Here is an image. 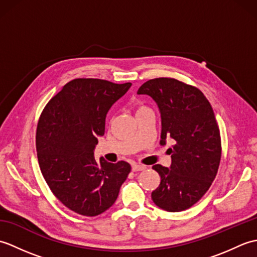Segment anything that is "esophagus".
Listing matches in <instances>:
<instances>
[{
	"label": "esophagus",
	"mask_w": 257,
	"mask_h": 257,
	"mask_svg": "<svg viewBox=\"0 0 257 257\" xmlns=\"http://www.w3.org/2000/svg\"><path fill=\"white\" fill-rule=\"evenodd\" d=\"M133 171H143L146 169V166H143V165H137V163H135V165H133Z\"/></svg>",
	"instance_id": "34e87169"
}]
</instances>
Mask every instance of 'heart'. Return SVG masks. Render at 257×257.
<instances>
[{
    "mask_svg": "<svg viewBox=\"0 0 257 257\" xmlns=\"http://www.w3.org/2000/svg\"><path fill=\"white\" fill-rule=\"evenodd\" d=\"M146 109H148V107L145 106V105H139V106L137 107V112H140V111H143V110H146Z\"/></svg>",
    "mask_w": 257,
    "mask_h": 257,
    "instance_id": "1",
    "label": "heart"
}]
</instances>
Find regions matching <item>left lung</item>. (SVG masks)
<instances>
[{
	"label": "left lung",
	"mask_w": 257,
	"mask_h": 257,
	"mask_svg": "<svg viewBox=\"0 0 257 257\" xmlns=\"http://www.w3.org/2000/svg\"><path fill=\"white\" fill-rule=\"evenodd\" d=\"M138 95L154 98L161 112V140H174L170 168L152 167L161 182L151 198L168 212L195 204L215 179L221 161V136L211 103L199 88L174 78L146 81Z\"/></svg>",
	"instance_id": "1"
}]
</instances>
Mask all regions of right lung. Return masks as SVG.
<instances>
[{"label": "right lung", "instance_id": "right-lung-1", "mask_svg": "<svg viewBox=\"0 0 257 257\" xmlns=\"http://www.w3.org/2000/svg\"><path fill=\"white\" fill-rule=\"evenodd\" d=\"M132 83L97 78L68 81L43 109L36 129L38 165L53 194L75 213L96 216L117 200L132 170L128 162L94 157L106 116Z\"/></svg>", "mask_w": 257, "mask_h": 257}]
</instances>
